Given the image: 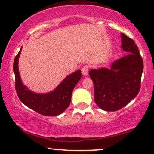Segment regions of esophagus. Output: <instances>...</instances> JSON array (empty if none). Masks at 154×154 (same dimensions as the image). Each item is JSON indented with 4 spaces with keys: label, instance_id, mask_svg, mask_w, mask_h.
<instances>
[{
    "label": "esophagus",
    "instance_id": "1",
    "mask_svg": "<svg viewBox=\"0 0 154 154\" xmlns=\"http://www.w3.org/2000/svg\"><path fill=\"white\" fill-rule=\"evenodd\" d=\"M88 71H89L88 66H83V68L81 69L82 74L85 75V76H86V75H88Z\"/></svg>",
    "mask_w": 154,
    "mask_h": 154
}]
</instances>
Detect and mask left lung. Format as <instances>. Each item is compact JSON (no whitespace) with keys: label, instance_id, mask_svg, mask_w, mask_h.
<instances>
[{"label":"left lung","instance_id":"8db88e82","mask_svg":"<svg viewBox=\"0 0 154 154\" xmlns=\"http://www.w3.org/2000/svg\"><path fill=\"white\" fill-rule=\"evenodd\" d=\"M122 49L127 53L109 68L92 69L95 103L107 112L120 109L138 95L143 69V60L132 39L121 33Z\"/></svg>","mask_w":154,"mask_h":154}]
</instances>
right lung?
Wrapping results in <instances>:
<instances>
[{
    "mask_svg": "<svg viewBox=\"0 0 154 154\" xmlns=\"http://www.w3.org/2000/svg\"><path fill=\"white\" fill-rule=\"evenodd\" d=\"M22 51L16 56L13 63L15 76V90L24 105L45 116H57L63 113L69 106L73 90L81 78V70H77L63 80L52 91L37 93L23 84L18 70V60Z\"/></svg>",
    "mask_w": 154,
    "mask_h": 154,
    "instance_id": "add662e5",
    "label": "right lung"
}]
</instances>
